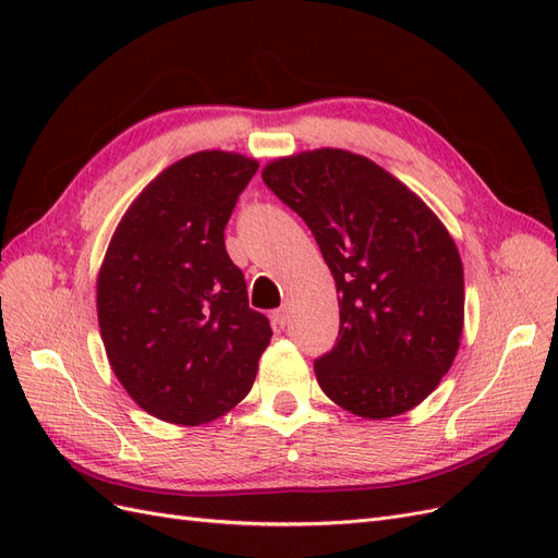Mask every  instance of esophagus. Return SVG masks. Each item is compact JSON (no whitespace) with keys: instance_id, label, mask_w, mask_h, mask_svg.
Wrapping results in <instances>:
<instances>
[{"instance_id":"34e87169","label":"esophagus","mask_w":558,"mask_h":558,"mask_svg":"<svg viewBox=\"0 0 558 558\" xmlns=\"http://www.w3.org/2000/svg\"><path fill=\"white\" fill-rule=\"evenodd\" d=\"M272 324H275V328H286V324H289V310L286 307H279L275 314H272Z\"/></svg>"}]
</instances>
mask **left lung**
Returning <instances> with one entry per match:
<instances>
[{"label":"left lung","instance_id":"obj_1","mask_svg":"<svg viewBox=\"0 0 558 558\" xmlns=\"http://www.w3.org/2000/svg\"><path fill=\"white\" fill-rule=\"evenodd\" d=\"M263 181L312 230L340 293L335 347L314 361L324 393L363 418L426 400L463 332L459 248L424 202L342 148L269 162Z\"/></svg>","mask_w":558,"mask_h":558}]
</instances>
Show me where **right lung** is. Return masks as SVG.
<instances>
[{
    "instance_id": "1",
    "label": "right lung",
    "mask_w": 558,
    "mask_h": 558,
    "mask_svg": "<svg viewBox=\"0 0 558 558\" xmlns=\"http://www.w3.org/2000/svg\"><path fill=\"white\" fill-rule=\"evenodd\" d=\"M258 162L199 150L150 181L118 223L97 277V318L118 381L156 418L199 426L253 386L272 337L248 307L226 226Z\"/></svg>"
}]
</instances>
